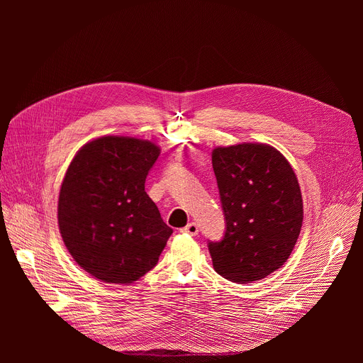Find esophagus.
I'll use <instances>...</instances> for the list:
<instances>
[{
  "mask_svg": "<svg viewBox=\"0 0 363 363\" xmlns=\"http://www.w3.org/2000/svg\"><path fill=\"white\" fill-rule=\"evenodd\" d=\"M182 231L189 234V235H196L198 234V224L196 223H189L186 227L182 228Z\"/></svg>",
  "mask_w": 363,
  "mask_h": 363,
  "instance_id": "34e87169",
  "label": "esophagus"
}]
</instances>
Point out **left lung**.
Listing matches in <instances>:
<instances>
[{"label":"left lung","instance_id":"1","mask_svg":"<svg viewBox=\"0 0 363 363\" xmlns=\"http://www.w3.org/2000/svg\"><path fill=\"white\" fill-rule=\"evenodd\" d=\"M213 168L225 218L220 241H208L214 270L245 284L280 269L303 223L296 174L273 146L241 143L213 150Z\"/></svg>","mask_w":363,"mask_h":363}]
</instances>
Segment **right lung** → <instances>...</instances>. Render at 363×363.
Returning <instances> with one entry per match:
<instances>
[{
	"label": "right lung",
	"instance_id": "obj_1",
	"mask_svg": "<svg viewBox=\"0 0 363 363\" xmlns=\"http://www.w3.org/2000/svg\"><path fill=\"white\" fill-rule=\"evenodd\" d=\"M161 149L125 136L86 143L59 195V228L74 262L93 277L130 284L157 266L172 228L145 192Z\"/></svg>",
	"mask_w": 363,
	"mask_h": 363
}]
</instances>
